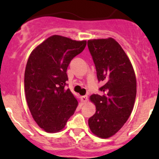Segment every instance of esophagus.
<instances>
[{
  "label": "esophagus",
  "instance_id": "obj_1",
  "mask_svg": "<svg viewBox=\"0 0 159 159\" xmlns=\"http://www.w3.org/2000/svg\"><path fill=\"white\" fill-rule=\"evenodd\" d=\"M81 100L83 102H86L88 101V95H84L81 97Z\"/></svg>",
  "mask_w": 159,
  "mask_h": 159
}]
</instances>
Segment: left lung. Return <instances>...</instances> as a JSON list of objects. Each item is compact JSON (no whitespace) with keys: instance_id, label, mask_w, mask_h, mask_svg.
<instances>
[{"instance_id":"left-lung-1","label":"left lung","mask_w":159,"mask_h":159,"mask_svg":"<svg viewBox=\"0 0 159 159\" xmlns=\"http://www.w3.org/2000/svg\"><path fill=\"white\" fill-rule=\"evenodd\" d=\"M88 47L95 65L102 94L90 99L96 111L89 119L91 131L107 139L121 129L129 119L136 97V78L131 61L113 38L89 40Z\"/></svg>"}]
</instances>
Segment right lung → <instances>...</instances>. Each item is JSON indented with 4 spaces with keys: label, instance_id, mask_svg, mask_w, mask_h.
I'll list each match as a JSON object with an SVG mask.
<instances>
[{
    "label": "right lung",
    "instance_id": "right-lung-1",
    "mask_svg": "<svg viewBox=\"0 0 159 159\" xmlns=\"http://www.w3.org/2000/svg\"><path fill=\"white\" fill-rule=\"evenodd\" d=\"M86 41L53 35L30 54L25 72V91L32 117L47 132L64 129L78 101L66 89L70 61L84 51Z\"/></svg>",
    "mask_w": 159,
    "mask_h": 159
}]
</instances>
